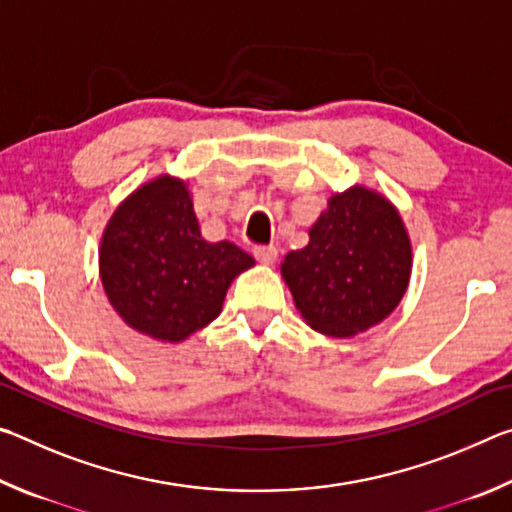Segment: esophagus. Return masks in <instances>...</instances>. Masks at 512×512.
I'll return each instance as SVG.
<instances>
[{"instance_id": "esophagus-1", "label": "esophagus", "mask_w": 512, "mask_h": 512, "mask_svg": "<svg viewBox=\"0 0 512 512\" xmlns=\"http://www.w3.org/2000/svg\"><path fill=\"white\" fill-rule=\"evenodd\" d=\"M253 255H255L259 264L271 266V264H275V259H277V248L275 246H255Z\"/></svg>"}]
</instances>
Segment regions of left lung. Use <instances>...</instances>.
I'll return each mask as SVG.
<instances>
[{"instance_id": "1", "label": "left lung", "mask_w": 512, "mask_h": 512, "mask_svg": "<svg viewBox=\"0 0 512 512\" xmlns=\"http://www.w3.org/2000/svg\"><path fill=\"white\" fill-rule=\"evenodd\" d=\"M411 275V244L395 207L370 189L329 198L309 244L284 257L296 307L320 334L354 336L400 305Z\"/></svg>"}]
</instances>
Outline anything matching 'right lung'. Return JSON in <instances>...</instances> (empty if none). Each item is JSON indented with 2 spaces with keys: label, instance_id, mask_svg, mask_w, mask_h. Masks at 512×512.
Masks as SVG:
<instances>
[{
  "label": "right lung",
  "instance_id": "1",
  "mask_svg": "<svg viewBox=\"0 0 512 512\" xmlns=\"http://www.w3.org/2000/svg\"><path fill=\"white\" fill-rule=\"evenodd\" d=\"M255 259L230 241L201 237L180 180L144 185L103 232L99 268L110 305L137 332L183 341L221 314L230 282Z\"/></svg>",
  "mask_w": 512,
  "mask_h": 512
}]
</instances>
